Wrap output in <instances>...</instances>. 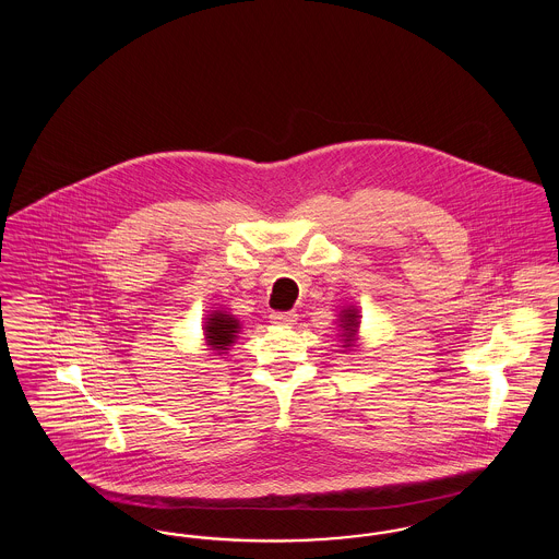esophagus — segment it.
Masks as SVG:
<instances>
[{"label": "esophagus", "mask_w": 559, "mask_h": 559, "mask_svg": "<svg viewBox=\"0 0 559 559\" xmlns=\"http://www.w3.org/2000/svg\"><path fill=\"white\" fill-rule=\"evenodd\" d=\"M270 319L274 324H293L295 322V312H272Z\"/></svg>", "instance_id": "1"}]
</instances>
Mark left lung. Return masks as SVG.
Returning a JSON list of instances; mask_svg holds the SVG:
<instances>
[{
  "mask_svg": "<svg viewBox=\"0 0 559 559\" xmlns=\"http://www.w3.org/2000/svg\"><path fill=\"white\" fill-rule=\"evenodd\" d=\"M356 329H358V312L347 308V310H344V319H342V337H344L346 344L354 337Z\"/></svg>",
  "mask_w": 559,
  "mask_h": 559,
  "instance_id": "left-lung-1",
  "label": "left lung"
}]
</instances>
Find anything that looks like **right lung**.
Wrapping results in <instances>:
<instances>
[{
  "instance_id": "1",
  "label": "right lung",
  "mask_w": 559,
  "mask_h": 559,
  "mask_svg": "<svg viewBox=\"0 0 559 559\" xmlns=\"http://www.w3.org/2000/svg\"><path fill=\"white\" fill-rule=\"evenodd\" d=\"M239 329V320L235 319L233 314L213 312L212 319H207V324H205L207 344L213 349H217V354H222V349H228L230 344H235Z\"/></svg>"
}]
</instances>
